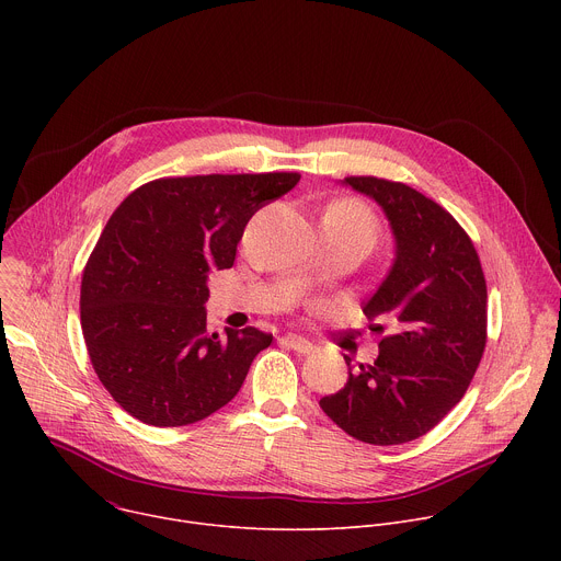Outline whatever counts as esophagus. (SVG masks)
<instances>
[{
  "mask_svg": "<svg viewBox=\"0 0 561 561\" xmlns=\"http://www.w3.org/2000/svg\"><path fill=\"white\" fill-rule=\"evenodd\" d=\"M279 344H282L284 348H290V351L299 353V355H308V353L312 351V344H310L308 340H304V337H297V335H284V337L279 340Z\"/></svg>",
  "mask_w": 561,
  "mask_h": 561,
  "instance_id": "esophagus-1",
  "label": "esophagus"
}]
</instances>
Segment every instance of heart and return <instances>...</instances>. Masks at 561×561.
Masks as SVG:
<instances>
[{
  "label": "heart",
  "mask_w": 561,
  "mask_h": 561,
  "mask_svg": "<svg viewBox=\"0 0 561 561\" xmlns=\"http://www.w3.org/2000/svg\"><path fill=\"white\" fill-rule=\"evenodd\" d=\"M322 224H329L333 230L344 232V234H359L375 242L377 237V221L373 213L355 199L337 202L322 215Z\"/></svg>",
  "instance_id": "heart-1"
}]
</instances>
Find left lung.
<instances>
[{
    "label": "left lung",
    "instance_id": "left-lung-1",
    "mask_svg": "<svg viewBox=\"0 0 561 561\" xmlns=\"http://www.w3.org/2000/svg\"><path fill=\"white\" fill-rule=\"evenodd\" d=\"M342 186L373 199L386 215L392 264L364 304L373 327L390 317L394 335L379 342L375 364L351 370L322 411L351 437L392 446L426 435L463 397L486 346V279L463 228L415 188L346 178Z\"/></svg>",
    "mask_w": 561,
    "mask_h": 561
}]
</instances>
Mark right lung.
I'll use <instances>...</instances> for the list:
<instances>
[{
    "instance_id": "1",
    "label": "right lung",
    "mask_w": 561,
    "mask_h": 561,
    "mask_svg": "<svg viewBox=\"0 0 561 561\" xmlns=\"http://www.w3.org/2000/svg\"><path fill=\"white\" fill-rule=\"evenodd\" d=\"M297 173L154 180L111 215L82 277V333L115 402L148 426L195 424L242 388L273 335L206 331L208 273L230 268L249 219Z\"/></svg>"
}]
</instances>
